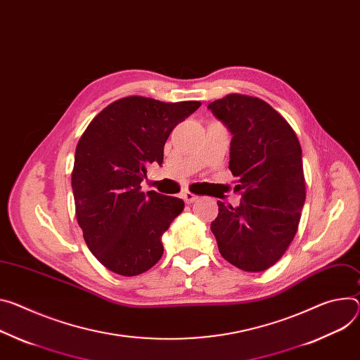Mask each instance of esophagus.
Segmentation results:
<instances>
[{
    "label": "esophagus",
    "instance_id": "obj_1",
    "mask_svg": "<svg viewBox=\"0 0 360 360\" xmlns=\"http://www.w3.org/2000/svg\"><path fill=\"white\" fill-rule=\"evenodd\" d=\"M182 198H184V201L186 202V204H192V202H195L198 200V195H195V193H192V192H184L182 193Z\"/></svg>",
    "mask_w": 360,
    "mask_h": 360
}]
</instances>
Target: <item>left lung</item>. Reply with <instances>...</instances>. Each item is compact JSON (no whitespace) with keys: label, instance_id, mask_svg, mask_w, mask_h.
Returning <instances> with one entry per match:
<instances>
[{"label":"left lung","instance_id":"8db88e82","mask_svg":"<svg viewBox=\"0 0 360 360\" xmlns=\"http://www.w3.org/2000/svg\"><path fill=\"white\" fill-rule=\"evenodd\" d=\"M230 130V171L238 207L218 201L211 222L221 255L244 271H264L281 258L297 233L306 201L302 146L287 120L269 103L228 94L208 105Z\"/></svg>","mask_w":360,"mask_h":360}]
</instances>
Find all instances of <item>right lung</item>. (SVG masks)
Listing matches in <instances>:
<instances>
[{
    "mask_svg": "<svg viewBox=\"0 0 360 360\" xmlns=\"http://www.w3.org/2000/svg\"><path fill=\"white\" fill-rule=\"evenodd\" d=\"M200 106L129 96L105 108L82 135L72 172L76 217L89 250L110 271L132 277L160 259L162 234L185 204L145 193L141 182L148 163L162 165L174 127Z\"/></svg>",
    "mask_w": 360,
    "mask_h": 360,
    "instance_id": "1",
    "label": "right lung"
}]
</instances>
